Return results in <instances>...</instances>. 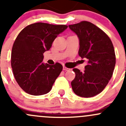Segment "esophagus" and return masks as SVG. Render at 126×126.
Returning <instances> with one entry per match:
<instances>
[{
    "label": "esophagus",
    "mask_w": 126,
    "mask_h": 126,
    "mask_svg": "<svg viewBox=\"0 0 126 126\" xmlns=\"http://www.w3.org/2000/svg\"><path fill=\"white\" fill-rule=\"evenodd\" d=\"M63 70H64V71H68L71 70V69H69V68H66V67H65V66H63Z\"/></svg>",
    "instance_id": "esophagus-1"
}]
</instances>
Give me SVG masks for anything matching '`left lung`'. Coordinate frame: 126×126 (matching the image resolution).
I'll return each instance as SVG.
<instances>
[{"mask_svg": "<svg viewBox=\"0 0 126 126\" xmlns=\"http://www.w3.org/2000/svg\"><path fill=\"white\" fill-rule=\"evenodd\" d=\"M69 27L79 39V55L87 63L83 72L73 69L76 77L71 82L72 90L80 97H93L102 92L112 76L116 63L113 45L105 32L90 22L82 21Z\"/></svg>", "mask_w": 126, "mask_h": 126, "instance_id": "8db88e82", "label": "left lung"}]
</instances>
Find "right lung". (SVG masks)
Returning <instances> with one entry per match:
<instances>
[{
	"instance_id": "right-lung-1",
	"label": "right lung",
	"mask_w": 126,
	"mask_h": 126,
	"mask_svg": "<svg viewBox=\"0 0 126 126\" xmlns=\"http://www.w3.org/2000/svg\"><path fill=\"white\" fill-rule=\"evenodd\" d=\"M67 28L66 25L37 22L27 26L17 35L11 51V68L16 82L27 93L40 96L51 90L63 66L58 63H43V54Z\"/></svg>"
}]
</instances>
